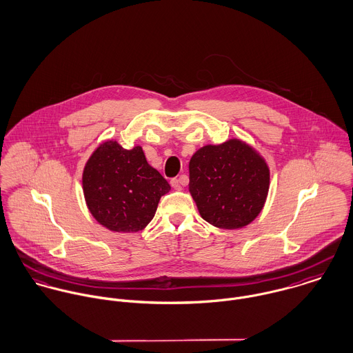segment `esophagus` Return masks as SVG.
Returning <instances> with one entry per match:
<instances>
[{
	"mask_svg": "<svg viewBox=\"0 0 353 353\" xmlns=\"http://www.w3.org/2000/svg\"><path fill=\"white\" fill-rule=\"evenodd\" d=\"M171 186H172V189H175V190H181V189H182V179H181V178H179V179L174 178V179L171 181Z\"/></svg>",
	"mask_w": 353,
	"mask_h": 353,
	"instance_id": "1",
	"label": "esophagus"
}]
</instances>
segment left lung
Returning a JSON list of instances; mask_svg holds the SVG:
<instances>
[{
    "label": "left lung",
    "instance_id": "left-lung-1",
    "mask_svg": "<svg viewBox=\"0 0 353 353\" xmlns=\"http://www.w3.org/2000/svg\"><path fill=\"white\" fill-rule=\"evenodd\" d=\"M189 192L202 219L223 230L249 225L263 209L270 170L250 144L230 139L203 145L189 163Z\"/></svg>",
    "mask_w": 353,
    "mask_h": 353
}]
</instances>
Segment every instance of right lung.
<instances>
[{
	"mask_svg": "<svg viewBox=\"0 0 353 353\" xmlns=\"http://www.w3.org/2000/svg\"><path fill=\"white\" fill-rule=\"evenodd\" d=\"M168 182L147 161L140 145L115 140L98 145L83 170V193L94 219L114 232L133 234L151 223Z\"/></svg>",
	"mask_w": 353,
	"mask_h": 353,
	"instance_id": "right-lung-1",
	"label": "right lung"
}]
</instances>
